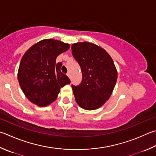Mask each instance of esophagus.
<instances>
[{
  "instance_id": "obj_1",
  "label": "esophagus",
  "mask_w": 156,
  "mask_h": 156,
  "mask_svg": "<svg viewBox=\"0 0 156 156\" xmlns=\"http://www.w3.org/2000/svg\"><path fill=\"white\" fill-rule=\"evenodd\" d=\"M67 76H68L69 78H70V73H69V72H67Z\"/></svg>"
}]
</instances>
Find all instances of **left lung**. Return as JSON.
Listing matches in <instances>:
<instances>
[{"label": "left lung", "mask_w": 156, "mask_h": 156, "mask_svg": "<svg viewBox=\"0 0 156 156\" xmlns=\"http://www.w3.org/2000/svg\"><path fill=\"white\" fill-rule=\"evenodd\" d=\"M72 51L83 75L79 85H72L76 103L83 109H97L108 100L117 83L114 62L105 50L89 42L72 44Z\"/></svg>", "instance_id": "8db88e82"}]
</instances>
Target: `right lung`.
<instances>
[{
    "label": "right lung",
    "mask_w": 156,
    "mask_h": 156,
    "mask_svg": "<svg viewBox=\"0 0 156 156\" xmlns=\"http://www.w3.org/2000/svg\"><path fill=\"white\" fill-rule=\"evenodd\" d=\"M69 48L68 44L52 39H44L28 50L20 63L18 79L22 91L31 102L46 106L57 98L61 87L70 83L61 72L56 58Z\"/></svg>",
    "instance_id": "right-lung-1"
}]
</instances>
